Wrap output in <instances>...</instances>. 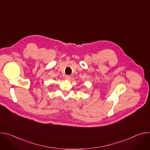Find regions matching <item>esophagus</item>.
Masks as SVG:
<instances>
[{
  "label": "esophagus",
  "mask_w": 150,
  "mask_h": 150,
  "mask_svg": "<svg viewBox=\"0 0 150 150\" xmlns=\"http://www.w3.org/2000/svg\"><path fill=\"white\" fill-rule=\"evenodd\" d=\"M71 78H72V77H71L70 75H67L66 77H65V79H66L67 81H71Z\"/></svg>",
  "instance_id": "34e87169"
}]
</instances>
